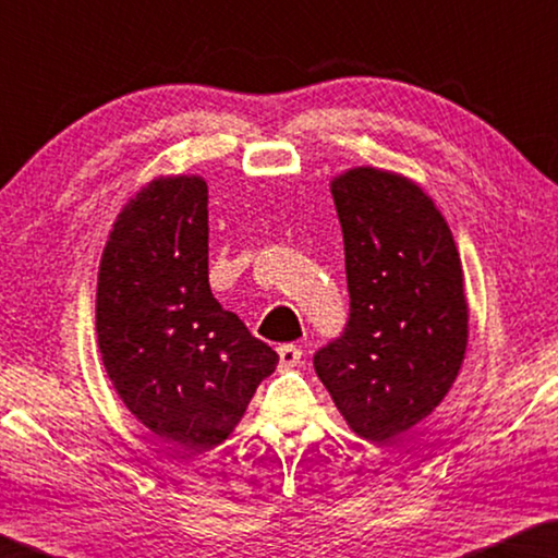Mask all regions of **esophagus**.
<instances>
[{
	"label": "esophagus",
	"mask_w": 558,
	"mask_h": 558,
	"mask_svg": "<svg viewBox=\"0 0 558 558\" xmlns=\"http://www.w3.org/2000/svg\"><path fill=\"white\" fill-rule=\"evenodd\" d=\"M278 355H280V367H286V369L298 367L300 360H302V351H300L298 345H292V343H282L278 348Z\"/></svg>",
	"instance_id": "obj_1"
}]
</instances>
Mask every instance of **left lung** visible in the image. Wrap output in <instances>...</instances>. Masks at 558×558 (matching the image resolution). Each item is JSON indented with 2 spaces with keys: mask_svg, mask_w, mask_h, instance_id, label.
<instances>
[{
  "mask_svg": "<svg viewBox=\"0 0 558 558\" xmlns=\"http://www.w3.org/2000/svg\"><path fill=\"white\" fill-rule=\"evenodd\" d=\"M351 294L314 369L353 433L385 445L430 416L460 373L469 310L450 227L421 185L357 167L331 183Z\"/></svg>",
  "mask_w": 558,
  "mask_h": 558,
  "instance_id": "1",
  "label": "left lung"
}]
</instances>
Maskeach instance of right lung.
Segmentation results:
<instances>
[{"instance_id":"obj_1","label":"right lung","mask_w":558,"mask_h":558,"mask_svg":"<svg viewBox=\"0 0 558 558\" xmlns=\"http://www.w3.org/2000/svg\"><path fill=\"white\" fill-rule=\"evenodd\" d=\"M96 333L118 397L159 438L205 452L242 421L278 353L213 298L201 177L155 179L118 215Z\"/></svg>"}]
</instances>
